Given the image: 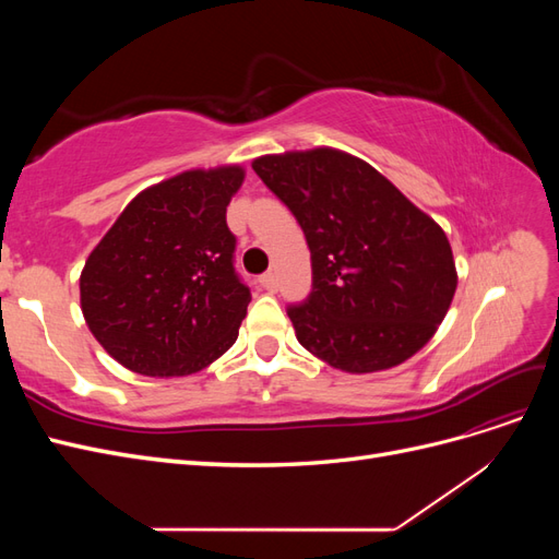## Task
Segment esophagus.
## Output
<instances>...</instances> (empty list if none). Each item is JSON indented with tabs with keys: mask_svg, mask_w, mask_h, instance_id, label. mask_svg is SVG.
<instances>
[{
	"mask_svg": "<svg viewBox=\"0 0 559 559\" xmlns=\"http://www.w3.org/2000/svg\"><path fill=\"white\" fill-rule=\"evenodd\" d=\"M259 282H261V286L265 292H270V294H275L277 292V277H275V273H265V275H261L259 277Z\"/></svg>",
	"mask_w": 559,
	"mask_h": 559,
	"instance_id": "obj_1",
	"label": "esophagus"
}]
</instances>
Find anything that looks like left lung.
<instances>
[{
    "label": "left lung",
    "instance_id": "left-lung-1",
    "mask_svg": "<svg viewBox=\"0 0 559 559\" xmlns=\"http://www.w3.org/2000/svg\"><path fill=\"white\" fill-rule=\"evenodd\" d=\"M251 167L310 247L312 292L286 308L298 343L347 373L399 366L425 347L456 289L443 228L345 151H289Z\"/></svg>",
    "mask_w": 559,
    "mask_h": 559
}]
</instances>
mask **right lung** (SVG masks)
Returning <instances> with one entry per match:
<instances>
[{"label": "right lung", "mask_w": 559, "mask_h": 559, "mask_svg": "<svg viewBox=\"0 0 559 559\" xmlns=\"http://www.w3.org/2000/svg\"><path fill=\"white\" fill-rule=\"evenodd\" d=\"M240 165L148 186L91 251L79 280L91 333L132 373L179 378L238 341L251 300L235 273L226 207Z\"/></svg>", "instance_id": "1"}]
</instances>
